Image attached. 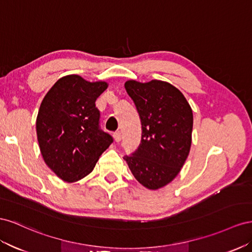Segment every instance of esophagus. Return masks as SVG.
<instances>
[{
	"mask_svg": "<svg viewBox=\"0 0 252 252\" xmlns=\"http://www.w3.org/2000/svg\"><path fill=\"white\" fill-rule=\"evenodd\" d=\"M114 139L116 142H119L121 140V133L119 131H116L114 133Z\"/></svg>",
	"mask_w": 252,
	"mask_h": 252,
	"instance_id": "1",
	"label": "esophagus"
}]
</instances>
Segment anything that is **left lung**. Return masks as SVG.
<instances>
[{
    "mask_svg": "<svg viewBox=\"0 0 252 252\" xmlns=\"http://www.w3.org/2000/svg\"><path fill=\"white\" fill-rule=\"evenodd\" d=\"M141 121L138 149L124 158L132 174L150 190L171 183L190 152L193 114L182 92L172 84L152 80L126 82Z\"/></svg>",
    "mask_w": 252,
    "mask_h": 252,
    "instance_id": "left-lung-1",
    "label": "left lung"
}]
</instances>
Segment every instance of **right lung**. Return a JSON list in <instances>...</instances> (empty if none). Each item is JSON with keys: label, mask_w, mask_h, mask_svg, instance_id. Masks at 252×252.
I'll return each mask as SVG.
<instances>
[{"label": "right lung", "mask_w": 252, "mask_h": 252, "mask_svg": "<svg viewBox=\"0 0 252 252\" xmlns=\"http://www.w3.org/2000/svg\"><path fill=\"white\" fill-rule=\"evenodd\" d=\"M106 88L104 81L89 82L68 75L42 100L35 122L40 151L48 168L64 182L89 175L113 142L112 136L100 128L95 103Z\"/></svg>", "instance_id": "add662e5"}]
</instances>
